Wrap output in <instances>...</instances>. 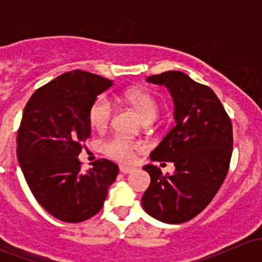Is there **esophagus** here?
I'll return each mask as SVG.
<instances>
[{"label": "esophagus", "instance_id": "1", "mask_svg": "<svg viewBox=\"0 0 262 262\" xmlns=\"http://www.w3.org/2000/svg\"><path fill=\"white\" fill-rule=\"evenodd\" d=\"M119 170H120L121 173H130L132 171H133V167H129V166H120Z\"/></svg>", "mask_w": 262, "mask_h": 262}]
</instances>
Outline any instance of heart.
<instances>
[{"instance_id":"b5f03b06","label":"heart","mask_w":262,"mask_h":262,"mask_svg":"<svg viewBox=\"0 0 262 262\" xmlns=\"http://www.w3.org/2000/svg\"><path fill=\"white\" fill-rule=\"evenodd\" d=\"M126 101L137 110L144 121H153L158 115V104L155 97L146 90H129L124 95ZM90 123L97 130L107 128L113 116V105L106 96H100L90 109ZM141 144L121 136H114L102 143V150L110 158L120 162H129L134 150Z\"/></svg>"}]
</instances>
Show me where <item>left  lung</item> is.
<instances>
[{"label": "left lung", "mask_w": 262, "mask_h": 262, "mask_svg": "<svg viewBox=\"0 0 262 262\" xmlns=\"http://www.w3.org/2000/svg\"><path fill=\"white\" fill-rule=\"evenodd\" d=\"M146 81L167 87L172 96L176 125L149 157L172 162L175 172L165 176L157 166H144L150 184L142 207L163 223H184L212 202L228 173L233 149L231 119L213 90L186 73L167 71Z\"/></svg>", "instance_id": "8db88e82"}]
</instances>
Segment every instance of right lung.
Wrapping results in <instances>:
<instances>
[{
    "instance_id": "add662e5",
    "label": "right lung",
    "mask_w": 262,
    "mask_h": 262,
    "mask_svg": "<svg viewBox=\"0 0 262 262\" xmlns=\"http://www.w3.org/2000/svg\"><path fill=\"white\" fill-rule=\"evenodd\" d=\"M113 81L71 71L31 95L17 133V160L31 192L49 214L78 223L99 213L118 166L97 160L87 172L78 155L91 134L90 109Z\"/></svg>"
}]
</instances>
